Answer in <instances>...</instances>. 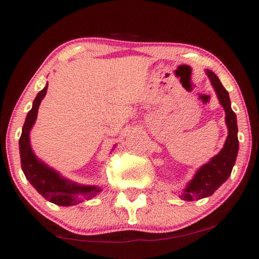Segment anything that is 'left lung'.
I'll use <instances>...</instances> for the list:
<instances>
[{
	"mask_svg": "<svg viewBox=\"0 0 259 259\" xmlns=\"http://www.w3.org/2000/svg\"><path fill=\"white\" fill-rule=\"evenodd\" d=\"M206 74L210 77L212 86L214 87L219 102L225 109V121L229 128V136L226 138L223 150L214 158H212L210 162L198 169L194 178L191 180L184 193L180 196L182 199L186 201L201 199V198L211 196L223 183L228 180L236 162L239 147L238 136H237L238 133L237 119L235 112L231 108L228 91L225 90L212 70L207 69Z\"/></svg>",
	"mask_w": 259,
	"mask_h": 259,
	"instance_id": "8db88e82",
	"label": "left lung"
}]
</instances>
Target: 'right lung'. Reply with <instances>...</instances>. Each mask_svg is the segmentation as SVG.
Instances as JSON below:
<instances>
[{"mask_svg": "<svg viewBox=\"0 0 259 259\" xmlns=\"http://www.w3.org/2000/svg\"><path fill=\"white\" fill-rule=\"evenodd\" d=\"M47 87L38 92L33 102V107L28 112L26 121L22 127V133L20 137V157H21V167L38 193L45 199L60 206H69V205L79 204L83 199H91L100 192L101 189L97 186H81L76 185L69 180L63 179L59 176L58 172L49 168L47 165L41 162L35 157L30 148L29 143V132L33 127L35 120L37 116V109L40 102L47 93ZM80 196V198H77Z\"/></svg>", "mask_w": 259, "mask_h": 259, "instance_id": "1", "label": "right lung"}]
</instances>
